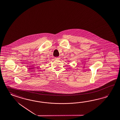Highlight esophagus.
<instances>
[{
	"instance_id": "obj_1",
	"label": "esophagus",
	"mask_w": 120,
	"mask_h": 120,
	"mask_svg": "<svg viewBox=\"0 0 120 120\" xmlns=\"http://www.w3.org/2000/svg\"><path fill=\"white\" fill-rule=\"evenodd\" d=\"M55 59L56 60H59V59H60V57H56Z\"/></svg>"
}]
</instances>
